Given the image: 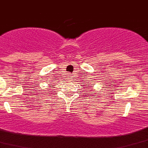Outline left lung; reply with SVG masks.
Returning a JSON list of instances; mask_svg holds the SVG:
<instances>
[{
  "label": "left lung",
  "mask_w": 148,
  "mask_h": 148,
  "mask_svg": "<svg viewBox=\"0 0 148 148\" xmlns=\"http://www.w3.org/2000/svg\"><path fill=\"white\" fill-rule=\"evenodd\" d=\"M84 86H85V85H84ZM87 87H88V86H87ZM89 87V88H90V87Z\"/></svg>",
  "instance_id": "8db88e82"
}]
</instances>
